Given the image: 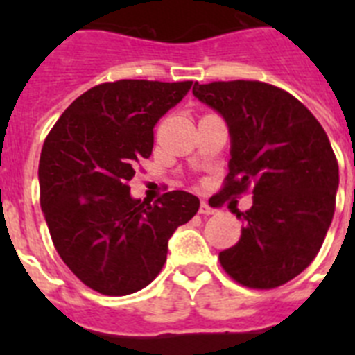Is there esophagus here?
<instances>
[{"label": "esophagus", "instance_id": "1", "mask_svg": "<svg viewBox=\"0 0 355 355\" xmlns=\"http://www.w3.org/2000/svg\"><path fill=\"white\" fill-rule=\"evenodd\" d=\"M200 215H215L216 209H213L208 202H200V208H199Z\"/></svg>", "mask_w": 355, "mask_h": 355}]
</instances>
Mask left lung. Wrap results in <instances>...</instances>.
Masks as SVG:
<instances>
[{"mask_svg": "<svg viewBox=\"0 0 355 355\" xmlns=\"http://www.w3.org/2000/svg\"><path fill=\"white\" fill-rule=\"evenodd\" d=\"M193 96L225 119L231 135L229 174L211 206L252 192V208L233 209L243 227L238 243L218 254L222 268L252 290L283 286L315 259L336 208L340 172L327 133L297 97L270 83L196 81Z\"/></svg>", "mask_w": 355, "mask_h": 355, "instance_id": "1", "label": "left lung"}]
</instances>
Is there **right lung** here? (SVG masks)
Returning <instances> with one entry per match:
<instances>
[{
  "label": "right lung",
  "instance_id": "right-lung-1",
  "mask_svg": "<svg viewBox=\"0 0 355 355\" xmlns=\"http://www.w3.org/2000/svg\"><path fill=\"white\" fill-rule=\"evenodd\" d=\"M193 81L119 80L81 94L44 140L40 208L56 252L85 286L110 297L142 290L162 272L175 229L199 199L172 190L149 205L130 196L156 122Z\"/></svg>",
  "mask_w": 355,
  "mask_h": 355
}]
</instances>
